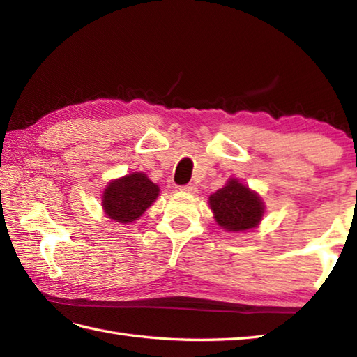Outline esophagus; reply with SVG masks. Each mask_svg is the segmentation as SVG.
<instances>
[{
	"label": "esophagus",
	"instance_id": "esophagus-1",
	"mask_svg": "<svg viewBox=\"0 0 357 357\" xmlns=\"http://www.w3.org/2000/svg\"><path fill=\"white\" fill-rule=\"evenodd\" d=\"M181 192H185V193H196L198 192V187H196L195 184H187V185H183L181 187Z\"/></svg>",
	"mask_w": 357,
	"mask_h": 357
}]
</instances>
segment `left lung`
<instances>
[{
  "label": "left lung",
  "mask_w": 357,
  "mask_h": 357,
  "mask_svg": "<svg viewBox=\"0 0 357 357\" xmlns=\"http://www.w3.org/2000/svg\"><path fill=\"white\" fill-rule=\"evenodd\" d=\"M208 202L216 222L227 231L253 229L259 224L264 215L259 196L236 179H230L229 184L211 195Z\"/></svg>",
  "instance_id": "1"
}]
</instances>
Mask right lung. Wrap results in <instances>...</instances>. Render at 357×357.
<instances>
[{"instance_id": "right-lung-1", "label": "right lung", "mask_w": 357, "mask_h": 357, "mask_svg": "<svg viewBox=\"0 0 357 357\" xmlns=\"http://www.w3.org/2000/svg\"><path fill=\"white\" fill-rule=\"evenodd\" d=\"M159 188L144 173H132L112 181L105 187L102 207L105 215L121 224L133 222L158 198Z\"/></svg>"}]
</instances>
